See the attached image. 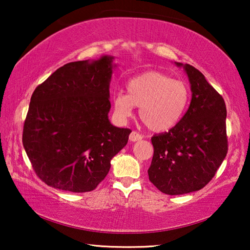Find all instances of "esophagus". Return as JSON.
Here are the masks:
<instances>
[{"label": "esophagus", "mask_w": 250, "mask_h": 250, "mask_svg": "<svg viewBox=\"0 0 250 250\" xmlns=\"http://www.w3.org/2000/svg\"><path fill=\"white\" fill-rule=\"evenodd\" d=\"M142 135L140 133H138L137 131H132V132L130 133L129 135V140L132 141V142H135V141H140L142 140Z\"/></svg>", "instance_id": "obj_1"}]
</instances>
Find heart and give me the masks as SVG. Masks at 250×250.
Listing matches in <instances>:
<instances>
[{"instance_id": "b5f03b06", "label": "heart", "mask_w": 250, "mask_h": 250, "mask_svg": "<svg viewBox=\"0 0 250 250\" xmlns=\"http://www.w3.org/2000/svg\"><path fill=\"white\" fill-rule=\"evenodd\" d=\"M189 90L182 80L160 71H146L126 83V95L116 92L112 103L116 115L125 120L139 107V116L146 128L163 132L179 124L188 109Z\"/></svg>"}]
</instances>
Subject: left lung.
Listing matches in <instances>:
<instances>
[{"label": "left lung", "mask_w": 250, "mask_h": 250, "mask_svg": "<svg viewBox=\"0 0 250 250\" xmlns=\"http://www.w3.org/2000/svg\"><path fill=\"white\" fill-rule=\"evenodd\" d=\"M183 67L191 84L189 107L168 132L151 138L153 159L149 180L168 195L198 191L213 179L227 154L226 104L204 75L188 64Z\"/></svg>", "instance_id": "left-lung-1"}]
</instances>
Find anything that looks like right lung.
<instances>
[{"instance_id":"1","label":"right lung","mask_w":250,"mask_h":250,"mask_svg":"<svg viewBox=\"0 0 250 250\" xmlns=\"http://www.w3.org/2000/svg\"><path fill=\"white\" fill-rule=\"evenodd\" d=\"M113 59L104 55L68 62L33 92L23 146L37 176L52 188L92 191L128 143L131 130L112 125L108 118Z\"/></svg>"}]
</instances>
